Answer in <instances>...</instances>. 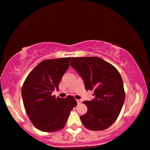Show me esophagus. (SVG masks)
I'll return each mask as SVG.
<instances>
[{
    "label": "esophagus",
    "instance_id": "1",
    "mask_svg": "<svg viewBox=\"0 0 150 150\" xmlns=\"http://www.w3.org/2000/svg\"><path fill=\"white\" fill-rule=\"evenodd\" d=\"M77 103L79 105V104H81V100H77Z\"/></svg>",
    "mask_w": 150,
    "mask_h": 150
}]
</instances>
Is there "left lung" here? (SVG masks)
Masks as SVG:
<instances>
[{
  "instance_id": "1",
  "label": "left lung",
  "mask_w": 150,
  "mask_h": 150,
  "mask_svg": "<svg viewBox=\"0 0 150 150\" xmlns=\"http://www.w3.org/2000/svg\"><path fill=\"white\" fill-rule=\"evenodd\" d=\"M71 66L84 81L85 89L94 91L95 97L83 102L87 106L80 118L85 128L103 130L115 122L122 108L125 93L118 70L98 57H73Z\"/></svg>"
}]
</instances>
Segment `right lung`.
<instances>
[{
    "instance_id": "right-lung-1",
    "label": "right lung",
    "mask_w": 150,
    "mask_h": 150,
    "mask_svg": "<svg viewBox=\"0 0 150 150\" xmlns=\"http://www.w3.org/2000/svg\"><path fill=\"white\" fill-rule=\"evenodd\" d=\"M71 57L46 59L40 62L28 75L22 87V96L30 121L39 130L53 132L65 126L70 112L77 106L71 96L55 98Z\"/></svg>"
}]
</instances>
